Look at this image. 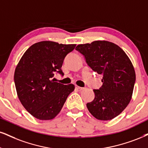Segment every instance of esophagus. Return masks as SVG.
Returning <instances> with one entry per match:
<instances>
[{
  "mask_svg": "<svg viewBox=\"0 0 148 148\" xmlns=\"http://www.w3.org/2000/svg\"><path fill=\"white\" fill-rule=\"evenodd\" d=\"M75 88L78 89V90H83L84 88H82V87H80V86H76Z\"/></svg>",
  "mask_w": 148,
  "mask_h": 148,
  "instance_id": "34e87169",
  "label": "esophagus"
}]
</instances>
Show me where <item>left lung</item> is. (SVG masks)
Instances as JSON below:
<instances>
[{"instance_id": "left-lung-1", "label": "left lung", "mask_w": 148, "mask_h": 148, "mask_svg": "<svg viewBox=\"0 0 148 148\" xmlns=\"http://www.w3.org/2000/svg\"><path fill=\"white\" fill-rule=\"evenodd\" d=\"M75 49L92 71L103 76V84L93 90L95 99L87 103V108L97 119H112L132 99L136 80L132 63L123 49L111 42L97 40L77 45Z\"/></svg>"}]
</instances>
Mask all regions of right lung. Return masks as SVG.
<instances>
[{
  "instance_id": "add662e5",
  "label": "right lung",
  "mask_w": 148,
  "mask_h": 148,
  "mask_svg": "<svg viewBox=\"0 0 148 148\" xmlns=\"http://www.w3.org/2000/svg\"><path fill=\"white\" fill-rule=\"evenodd\" d=\"M76 45L42 41L29 48L14 72V83L20 101L29 112L40 120H51L62 108L75 89L72 84L64 85L53 79L62 71L64 59Z\"/></svg>"
}]
</instances>
